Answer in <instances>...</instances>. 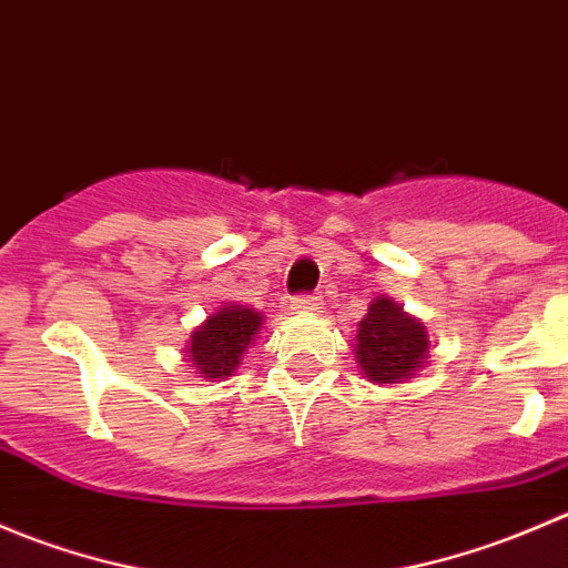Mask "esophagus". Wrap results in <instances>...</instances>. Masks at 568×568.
Masks as SVG:
<instances>
[{
	"label": "esophagus",
	"instance_id": "1",
	"mask_svg": "<svg viewBox=\"0 0 568 568\" xmlns=\"http://www.w3.org/2000/svg\"><path fill=\"white\" fill-rule=\"evenodd\" d=\"M321 305H324V302H321L318 294L294 296V311H300V313H316V311H321Z\"/></svg>",
	"mask_w": 568,
	"mask_h": 568
}]
</instances>
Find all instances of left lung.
Returning a JSON list of instances; mask_svg holds the SVG:
<instances>
[{"mask_svg": "<svg viewBox=\"0 0 568 568\" xmlns=\"http://www.w3.org/2000/svg\"><path fill=\"white\" fill-rule=\"evenodd\" d=\"M359 368L371 382L409 379L426 363L428 335L420 321L409 318L393 300H374L357 329Z\"/></svg>", "mask_w": 568, "mask_h": 568, "instance_id": "1", "label": "left lung"}]
</instances>
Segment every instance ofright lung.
<instances>
[{
    "mask_svg": "<svg viewBox=\"0 0 568 568\" xmlns=\"http://www.w3.org/2000/svg\"><path fill=\"white\" fill-rule=\"evenodd\" d=\"M257 329H261V313L239 305L222 307L192 335V343H189L192 368H197V374H203L205 379L233 376Z\"/></svg>",
    "mask_w": 568,
    "mask_h": 568,
    "instance_id": "add662e5",
    "label": "right lung"
}]
</instances>
